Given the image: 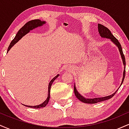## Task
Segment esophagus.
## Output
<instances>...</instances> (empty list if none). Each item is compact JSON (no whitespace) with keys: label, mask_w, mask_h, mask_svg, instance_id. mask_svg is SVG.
<instances>
[{"label":"esophagus","mask_w":129,"mask_h":129,"mask_svg":"<svg viewBox=\"0 0 129 129\" xmlns=\"http://www.w3.org/2000/svg\"><path fill=\"white\" fill-rule=\"evenodd\" d=\"M66 70V71H68V72H72V71H73V69H72V68L71 67H70V66L67 67Z\"/></svg>","instance_id":"esophagus-1"}]
</instances>
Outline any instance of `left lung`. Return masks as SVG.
I'll use <instances>...</instances> for the list:
<instances>
[{
  "label": "left lung",
  "instance_id": "obj_1",
  "mask_svg": "<svg viewBox=\"0 0 129 129\" xmlns=\"http://www.w3.org/2000/svg\"><path fill=\"white\" fill-rule=\"evenodd\" d=\"M98 32H99V34H100V36L103 38H107V39H110V41H112V42H113L117 47H118V50H119L121 59H122V63H123V65L124 66V69L123 72V77H122V82H121L120 86H119V87H120L121 85H122V82H123L124 78H125V57H124V55L123 54V52H122V47H121L120 43L119 42V41H118V39H117L113 35H112L110 31L109 30L107 27H106V26L100 24V23L98 24ZM117 90L115 93H113V94H110V95L109 96H107L101 97V98H91V99L87 98L84 97L83 96L81 95V94L78 92V90L76 89L75 83V85H74V93H75L76 97L78 99V100L81 101V102H82V103H87V104H96V103H99V102H101V101H104L109 100V99L112 98L115 95V93H116Z\"/></svg>",
  "mask_w": 129,
  "mask_h": 129
}]
</instances>
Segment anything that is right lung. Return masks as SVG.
<instances>
[{"label":"right lung","instance_id":"add662e5","mask_svg":"<svg viewBox=\"0 0 129 129\" xmlns=\"http://www.w3.org/2000/svg\"><path fill=\"white\" fill-rule=\"evenodd\" d=\"M46 22L45 21H42V20H39V19H35V20H32L31 21L28 22L27 23H25L22 27L19 30V31L17 32V33L16 34L15 38H14V39L11 41V42L10 43V45H9V47L7 50V53L8 52V51H10V50L14 45V44H16L18 41L20 40L22 37H23L25 35H26V34H28L30 31L33 30V29L39 27V26H42L44 25V24H45ZM59 75H57L56 76L53 78L50 81L48 84V94H47V98L45 100V101H44L42 104L39 105H37V106H26V105L23 104V106H26V107H30V108H33V109H40V108H43L47 106V104L48 103L50 100V88H51V86L52 85L53 82H54V81L56 78H57Z\"/></svg>","mask_w":129,"mask_h":129}]
</instances>
